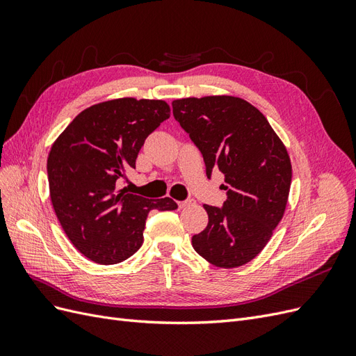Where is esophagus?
Instances as JSON below:
<instances>
[{
  "mask_svg": "<svg viewBox=\"0 0 356 356\" xmlns=\"http://www.w3.org/2000/svg\"><path fill=\"white\" fill-rule=\"evenodd\" d=\"M191 203H193V200H182V202H178V207L182 209V208H187V207H190Z\"/></svg>",
  "mask_w": 356,
  "mask_h": 356,
  "instance_id": "34e87169",
  "label": "esophagus"
}]
</instances>
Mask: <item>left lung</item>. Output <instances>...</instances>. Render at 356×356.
Wrapping results in <instances>:
<instances>
[{"label": "left lung", "mask_w": 356, "mask_h": 356, "mask_svg": "<svg viewBox=\"0 0 356 356\" xmlns=\"http://www.w3.org/2000/svg\"><path fill=\"white\" fill-rule=\"evenodd\" d=\"M172 108L200 149L208 178L220 170L227 190L222 208L203 204L209 221L191 238L193 248L217 267L250 263L286 208L293 169L284 143L254 105L236 96L182 98Z\"/></svg>", "instance_id": "left-lung-1"}]
</instances>
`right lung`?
Wrapping results in <instances>:
<instances>
[{"instance_id":"add662e5","label":"right lung","mask_w":356,"mask_h":356,"mask_svg":"<svg viewBox=\"0 0 356 356\" xmlns=\"http://www.w3.org/2000/svg\"><path fill=\"white\" fill-rule=\"evenodd\" d=\"M170 115L160 99L95 104L67 126L47 159L53 209L71 243L99 264H117L144 241L152 209L174 211L170 197L145 199L120 188L147 136Z\"/></svg>"}]
</instances>
